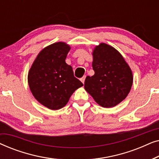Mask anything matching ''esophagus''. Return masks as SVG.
I'll list each match as a JSON object with an SVG mask.
<instances>
[{
  "label": "esophagus",
  "instance_id": "34e87169",
  "mask_svg": "<svg viewBox=\"0 0 159 159\" xmlns=\"http://www.w3.org/2000/svg\"><path fill=\"white\" fill-rule=\"evenodd\" d=\"M85 77H86V76H83V77H82L81 79H80V80H81V82H82V83H84V80H85Z\"/></svg>",
  "mask_w": 159,
  "mask_h": 159
}]
</instances>
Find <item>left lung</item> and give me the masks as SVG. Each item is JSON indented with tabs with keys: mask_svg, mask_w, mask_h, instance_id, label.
I'll return each instance as SVG.
<instances>
[{
	"mask_svg": "<svg viewBox=\"0 0 159 159\" xmlns=\"http://www.w3.org/2000/svg\"><path fill=\"white\" fill-rule=\"evenodd\" d=\"M93 55L95 75L86 77L84 89L102 107H114L129 93L133 81L131 69L122 56L105 43L95 47Z\"/></svg>",
	"mask_w": 159,
	"mask_h": 159,
	"instance_id": "obj_1",
	"label": "left lung"
}]
</instances>
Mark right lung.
<instances>
[{"label": "right lung", "instance_id": "add662e5", "mask_svg": "<svg viewBox=\"0 0 159 159\" xmlns=\"http://www.w3.org/2000/svg\"><path fill=\"white\" fill-rule=\"evenodd\" d=\"M70 47L56 43L38 54L28 74V83L34 97L51 110L64 107L72 93L83 85L74 76L72 67L65 62Z\"/></svg>", "mask_w": 159, "mask_h": 159}]
</instances>
